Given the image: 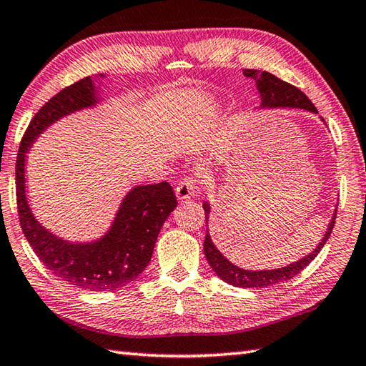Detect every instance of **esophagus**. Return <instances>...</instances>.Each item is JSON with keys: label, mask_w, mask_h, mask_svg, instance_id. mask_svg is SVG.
Segmentation results:
<instances>
[{"label": "esophagus", "mask_w": 366, "mask_h": 366, "mask_svg": "<svg viewBox=\"0 0 366 366\" xmlns=\"http://www.w3.org/2000/svg\"><path fill=\"white\" fill-rule=\"evenodd\" d=\"M197 193V184L193 177H184L176 187V197L177 199H189Z\"/></svg>", "instance_id": "1"}]
</instances>
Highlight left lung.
<instances>
[{
	"label": "left lung",
	"mask_w": 366,
	"mask_h": 366,
	"mask_svg": "<svg viewBox=\"0 0 366 366\" xmlns=\"http://www.w3.org/2000/svg\"><path fill=\"white\" fill-rule=\"evenodd\" d=\"M242 74L255 81L257 89H259V93H260V109H274V107H292L293 109V107H298V109H305V111L317 114L316 106L312 104L311 99L307 98L302 90L293 87L292 84L281 81V79L273 76L271 73H267V71L244 69L242 71ZM322 122L325 120L322 119ZM203 207H204L206 227H207V220H209V214H211L209 202H204ZM335 219H336V209L330 224H328L324 238L320 239L317 247L314 249L311 254L305 255L303 259H300L290 264H285L282 268L254 271V269H244V268L236 267V264H233L227 259V257H224V254H222L216 247V244H214L209 234V228H206V238L203 244L206 260L209 263V267L214 269V273H216L222 281L233 285V287H242V289L269 287V285L289 281V279L295 277L300 271H303L307 264L316 259L322 247L325 246V242L328 241V238H330L332 230L335 227Z\"/></svg>",
	"instance_id": "obj_1"
}]
</instances>
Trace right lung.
I'll return each mask as SVG.
<instances>
[{"label": "right lung", "mask_w": 366, "mask_h": 366, "mask_svg": "<svg viewBox=\"0 0 366 366\" xmlns=\"http://www.w3.org/2000/svg\"><path fill=\"white\" fill-rule=\"evenodd\" d=\"M98 103V90L89 76L63 89L41 107L20 142L16 192L21 232L50 273L82 290L114 292L138 279L152 259L164 220L177 204L171 185H136L122 199L109 230L89 242L66 241L47 230L34 217L26 198L25 162L33 142L56 120Z\"/></svg>", "instance_id": "obj_1"}]
</instances>
